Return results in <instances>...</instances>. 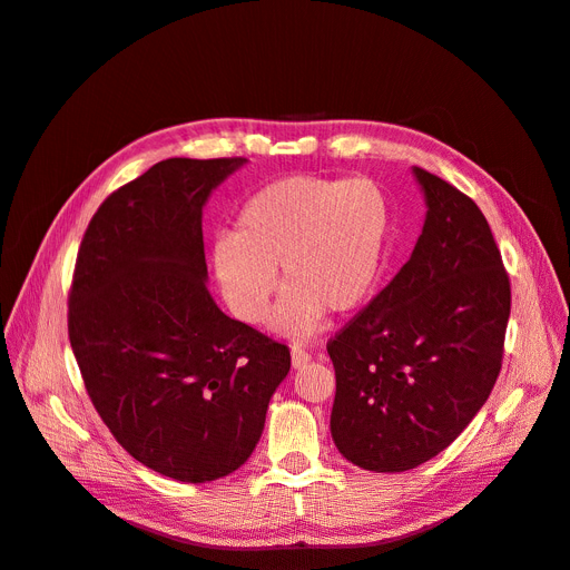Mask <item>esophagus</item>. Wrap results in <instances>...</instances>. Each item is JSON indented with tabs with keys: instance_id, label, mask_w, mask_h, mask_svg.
Segmentation results:
<instances>
[{
	"instance_id": "esophagus-1",
	"label": "esophagus",
	"mask_w": 570,
	"mask_h": 570,
	"mask_svg": "<svg viewBox=\"0 0 570 570\" xmlns=\"http://www.w3.org/2000/svg\"><path fill=\"white\" fill-rule=\"evenodd\" d=\"M289 355H292V367L294 370H302V367H306V364L311 362V355L306 351H302L299 346H294Z\"/></svg>"
}]
</instances>
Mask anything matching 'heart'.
Segmentation results:
<instances>
[{
  "mask_svg": "<svg viewBox=\"0 0 570 570\" xmlns=\"http://www.w3.org/2000/svg\"><path fill=\"white\" fill-rule=\"evenodd\" d=\"M385 232L389 203L374 181L292 175L245 200L236 232L213 240V273L232 313L257 325L271 311L281 266L289 289L273 327L304 338L321 330L327 308L348 313L367 299Z\"/></svg>",
  "mask_w": 570,
  "mask_h": 570,
  "instance_id": "obj_1",
  "label": "heart"
}]
</instances>
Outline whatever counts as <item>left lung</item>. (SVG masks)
Returning <instances> with one entry per match:
<instances>
[{
  "mask_svg": "<svg viewBox=\"0 0 570 570\" xmlns=\"http://www.w3.org/2000/svg\"><path fill=\"white\" fill-rule=\"evenodd\" d=\"M414 253L330 344L341 456L372 472L444 451L489 400L503 362L510 281L474 200L423 168Z\"/></svg>",
  "mask_w": 570,
  "mask_h": 570,
  "instance_id": "left-lung-1",
  "label": "left lung"
}]
</instances>
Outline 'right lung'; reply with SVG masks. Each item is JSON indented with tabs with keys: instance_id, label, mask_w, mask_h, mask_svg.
I'll return each mask as SVG.
<instances>
[{
	"instance_id": "obj_1",
	"label": "right lung",
	"mask_w": 570,
	"mask_h": 570,
	"mask_svg": "<svg viewBox=\"0 0 570 570\" xmlns=\"http://www.w3.org/2000/svg\"><path fill=\"white\" fill-rule=\"evenodd\" d=\"M247 158H168L114 191L83 234L70 344L90 402L135 461L187 484L238 470L289 351L210 297L203 208Z\"/></svg>"
}]
</instances>
